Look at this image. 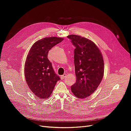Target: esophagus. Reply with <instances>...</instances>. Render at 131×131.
Segmentation results:
<instances>
[{
	"mask_svg": "<svg viewBox=\"0 0 131 131\" xmlns=\"http://www.w3.org/2000/svg\"><path fill=\"white\" fill-rule=\"evenodd\" d=\"M66 77V74H64L63 75L61 76V78L62 80H64V79H65Z\"/></svg>",
	"mask_w": 131,
	"mask_h": 131,
	"instance_id": "1",
	"label": "esophagus"
}]
</instances>
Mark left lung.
<instances>
[{
    "label": "left lung",
    "mask_w": 131,
    "mask_h": 131,
    "mask_svg": "<svg viewBox=\"0 0 131 131\" xmlns=\"http://www.w3.org/2000/svg\"><path fill=\"white\" fill-rule=\"evenodd\" d=\"M67 37L75 47L74 61L77 80L71 90L77 97L86 99L95 92L103 79V57L97 45L90 39L76 35Z\"/></svg>",
    "instance_id": "1"
}]
</instances>
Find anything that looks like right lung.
<instances>
[{
  "instance_id": "right-lung-1",
  "label": "right lung",
  "mask_w": 131,
  "mask_h": 131,
  "mask_svg": "<svg viewBox=\"0 0 131 131\" xmlns=\"http://www.w3.org/2000/svg\"><path fill=\"white\" fill-rule=\"evenodd\" d=\"M63 39L57 37L39 39L32 45L27 56L25 65L26 80L31 92L39 99L49 97L57 82L60 80L48 54L51 49Z\"/></svg>"
}]
</instances>
